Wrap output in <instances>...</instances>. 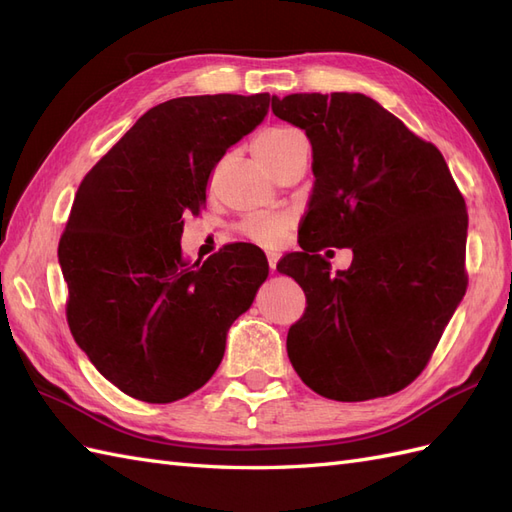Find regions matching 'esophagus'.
<instances>
[{"label": "esophagus", "mask_w": 512, "mask_h": 512, "mask_svg": "<svg viewBox=\"0 0 512 512\" xmlns=\"http://www.w3.org/2000/svg\"><path fill=\"white\" fill-rule=\"evenodd\" d=\"M267 260H269V269L275 271L277 267V260H280V254H277L275 250H267Z\"/></svg>", "instance_id": "esophagus-1"}]
</instances>
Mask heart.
<instances>
[{
    "label": "heart",
    "instance_id": "1",
    "mask_svg": "<svg viewBox=\"0 0 512 512\" xmlns=\"http://www.w3.org/2000/svg\"><path fill=\"white\" fill-rule=\"evenodd\" d=\"M299 136L301 132L286 126L262 130L254 143L256 156L267 166H271L288 149V145L294 141V138ZM286 228H288V218H284V215H271V213H256L243 222L245 235L262 245H275L282 239Z\"/></svg>",
    "mask_w": 512,
    "mask_h": 512
}]
</instances>
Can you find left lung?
Here are the masks:
<instances>
[{
  "mask_svg": "<svg viewBox=\"0 0 512 512\" xmlns=\"http://www.w3.org/2000/svg\"><path fill=\"white\" fill-rule=\"evenodd\" d=\"M271 108L309 138L316 179L301 252L277 262L307 297L288 359L327 399L393 395L421 374L466 294V200L438 147L376 100L290 94ZM322 246H350L353 265L331 274Z\"/></svg>",
  "mask_w": 512,
  "mask_h": 512,
  "instance_id": "8db88e82",
  "label": "left lung"
}]
</instances>
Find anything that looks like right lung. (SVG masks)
<instances>
[{"instance_id":"1","label":"right lung","mask_w":512,"mask_h":512,"mask_svg":"<svg viewBox=\"0 0 512 512\" xmlns=\"http://www.w3.org/2000/svg\"><path fill=\"white\" fill-rule=\"evenodd\" d=\"M269 94L185 96L138 119L89 170L59 239L74 342L100 374L147 404L200 389L222 363L230 324L269 275L252 243L205 262L181 256L228 147L269 113Z\"/></svg>"}]
</instances>
